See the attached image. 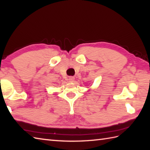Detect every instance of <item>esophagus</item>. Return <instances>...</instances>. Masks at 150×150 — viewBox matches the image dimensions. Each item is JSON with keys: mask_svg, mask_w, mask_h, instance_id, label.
Listing matches in <instances>:
<instances>
[{"mask_svg": "<svg viewBox=\"0 0 150 150\" xmlns=\"http://www.w3.org/2000/svg\"><path fill=\"white\" fill-rule=\"evenodd\" d=\"M74 80H75V77H69L68 79V81L69 82H73V81H74Z\"/></svg>", "mask_w": 150, "mask_h": 150, "instance_id": "esophagus-1", "label": "esophagus"}]
</instances>
